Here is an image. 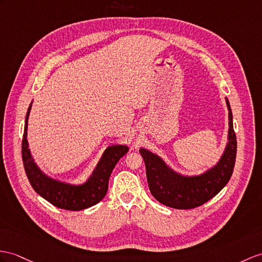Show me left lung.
Masks as SVG:
<instances>
[{
	"label": "left lung",
	"instance_id": "8db88e82",
	"mask_svg": "<svg viewBox=\"0 0 262 262\" xmlns=\"http://www.w3.org/2000/svg\"><path fill=\"white\" fill-rule=\"evenodd\" d=\"M226 101L229 110V141L219 163L206 173L196 177L178 174L162 159L148 150L140 149L145 163L150 192L162 205L183 210L196 208L212 199L230 180L237 156V138L230 104L228 99Z\"/></svg>",
	"mask_w": 262,
	"mask_h": 262
}]
</instances>
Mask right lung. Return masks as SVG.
Listing matches in <instances>:
<instances>
[{
    "instance_id": "obj_1",
    "label": "right lung",
    "mask_w": 262,
    "mask_h": 262,
    "mask_svg": "<svg viewBox=\"0 0 262 262\" xmlns=\"http://www.w3.org/2000/svg\"><path fill=\"white\" fill-rule=\"evenodd\" d=\"M31 107L32 104H30L27 118H25L22 140V160L25 173H27L32 188L35 190L37 194H40L49 201L51 205L60 209L80 211V210L97 205L106 194L109 178L113 168L116 167L120 159L129 151V148L125 145L109 146L104 151L90 179L81 186H71V184L51 179L37 168L29 150L27 131Z\"/></svg>"
}]
</instances>
